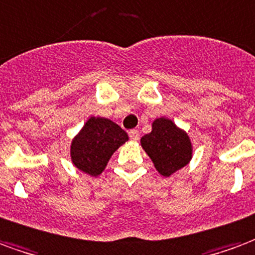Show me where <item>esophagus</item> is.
I'll return each instance as SVG.
<instances>
[{
  "instance_id": "1",
  "label": "esophagus",
  "mask_w": 255,
  "mask_h": 255,
  "mask_svg": "<svg viewBox=\"0 0 255 255\" xmlns=\"http://www.w3.org/2000/svg\"><path fill=\"white\" fill-rule=\"evenodd\" d=\"M129 137L133 141H137V140H138V138H140V131H138V130H137V129L130 130V131H129Z\"/></svg>"
}]
</instances>
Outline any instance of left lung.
Listing matches in <instances>:
<instances>
[{
	"mask_svg": "<svg viewBox=\"0 0 255 255\" xmlns=\"http://www.w3.org/2000/svg\"><path fill=\"white\" fill-rule=\"evenodd\" d=\"M140 142L163 176H171L187 166L193 157V142L186 130L166 117L156 118L152 122V131L142 135Z\"/></svg>",
	"mask_w": 255,
	"mask_h": 255,
	"instance_id": "obj_1",
	"label": "left lung"
}]
</instances>
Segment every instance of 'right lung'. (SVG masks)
Here are the masks:
<instances>
[{
  "mask_svg": "<svg viewBox=\"0 0 255 255\" xmlns=\"http://www.w3.org/2000/svg\"><path fill=\"white\" fill-rule=\"evenodd\" d=\"M129 135L109 118L89 117L70 142V160L77 170L89 176H99L107 163Z\"/></svg>",
  "mask_w": 255,
  "mask_h": 255,
  "instance_id": "right-lung-1",
  "label": "right lung"
}]
</instances>
